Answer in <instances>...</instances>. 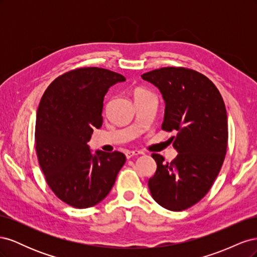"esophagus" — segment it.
I'll list each match as a JSON object with an SVG mask.
<instances>
[{"mask_svg": "<svg viewBox=\"0 0 257 257\" xmlns=\"http://www.w3.org/2000/svg\"><path fill=\"white\" fill-rule=\"evenodd\" d=\"M142 153H143L142 151H137V150H135V151H126L125 152V157H126V159H131V158L135 157V155H139V154H142Z\"/></svg>", "mask_w": 257, "mask_h": 257, "instance_id": "esophagus-1", "label": "esophagus"}]
</instances>
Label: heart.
<instances>
[{
	"instance_id": "b5f03b06",
	"label": "heart",
	"mask_w": 257,
	"mask_h": 257,
	"mask_svg": "<svg viewBox=\"0 0 257 257\" xmlns=\"http://www.w3.org/2000/svg\"><path fill=\"white\" fill-rule=\"evenodd\" d=\"M145 94H150V92H148L146 90H137L135 92V97L141 96V95H145Z\"/></svg>"
}]
</instances>
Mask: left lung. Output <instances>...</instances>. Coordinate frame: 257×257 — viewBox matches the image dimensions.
<instances>
[{
    "mask_svg": "<svg viewBox=\"0 0 257 257\" xmlns=\"http://www.w3.org/2000/svg\"><path fill=\"white\" fill-rule=\"evenodd\" d=\"M157 87L165 103L162 128L176 132L172 163L152 154L157 172L148 186L153 199L172 211H182L211 188L226 154L228 130L224 100L211 80L183 67H164L142 75Z\"/></svg>",
    "mask_w": 257,
    "mask_h": 257,
    "instance_id": "1",
    "label": "left lung"
}]
</instances>
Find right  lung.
<instances>
[{
  "mask_svg": "<svg viewBox=\"0 0 257 257\" xmlns=\"http://www.w3.org/2000/svg\"><path fill=\"white\" fill-rule=\"evenodd\" d=\"M125 77L98 67L68 72L52 81L38 106L36 153L53 193L67 205L84 209L110 192L126 161L121 152L92 153L88 142L103 123V106L111 85Z\"/></svg>",
  "mask_w": 257,
  "mask_h": 257,
  "instance_id": "add662e5",
  "label": "right lung"
}]
</instances>
